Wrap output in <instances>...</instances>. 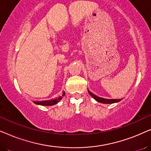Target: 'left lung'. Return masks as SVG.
<instances>
[{"instance_id":"obj_1","label":"left lung","mask_w":151,"mask_h":151,"mask_svg":"<svg viewBox=\"0 0 151 151\" xmlns=\"http://www.w3.org/2000/svg\"><path fill=\"white\" fill-rule=\"evenodd\" d=\"M88 93H89L93 99H95L97 102H100V103H102V104H113V103H116V102H118L119 101H121V100H119V99H105V98H100V97H98L96 96V95H94L93 93H92L91 92L89 91L88 90Z\"/></svg>"}]
</instances>
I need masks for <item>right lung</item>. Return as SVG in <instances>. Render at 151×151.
<instances>
[{"label": "right lung", "instance_id": "add662e5", "mask_svg": "<svg viewBox=\"0 0 151 151\" xmlns=\"http://www.w3.org/2000/svg\"><path fill=\"white\" fill-rule=\"evenodd\" d=\"M65 93L64 92L63 93V96H65ZM63 96H59L58 98H56L55 99H51L50 100H45V101H40V102H35L34 101V103L36 104L42 105V106H52V105L56 104L60 100H62V97Z\"/></svg>", "mask_w": 151, "mask_h": 151}]
</instances>
